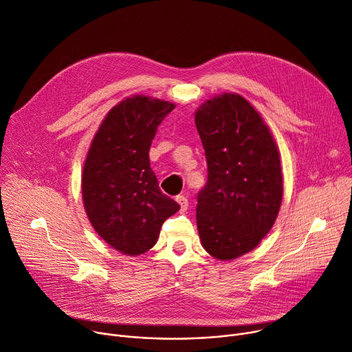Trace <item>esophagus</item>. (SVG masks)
I'll use <instances>...</instances> for the list:
<instances>
[{
    "instance_id": "esophagus-1",
    "label": "esophagus",
    "mask_w": 352,
    "mask_h": 352,
    "mask_svg": "<svg viewBox=\"0 0 352 352\" xmlns=\"http://www.w3.org/2000/svg\"><path fill=\"white\" fill-rule=\"evenodd\" d=\"M176 201L180 204V211H186L187 207H188V201L184 196H177L176 197Z\"/></svg>"
}]
</instances>
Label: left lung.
<instances>
[{
  "label": "left lung",
  "instance_id": "left-lung-1",
  "mask_svg": "<svg viewBox=\"0 0 352 352\" xmlns=\"http://www.w3.org/2000/svg\"><path fill=\"white\" fill-rule=\"evenodd\" d=\"M195 121L208 170L197 195L199 235L211 256L231 261L252 251L275 224L283 196L279 151L239 94L207 100Z\"/></svg>",
  "mask_w": 352,
  "mask_h": 352
}]
</instances>
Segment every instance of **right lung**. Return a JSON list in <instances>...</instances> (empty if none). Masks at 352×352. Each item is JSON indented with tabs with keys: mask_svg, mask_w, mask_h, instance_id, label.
I'll use <instances>...</instances> for the list:
<instances>
[{
	"mask_svg": "<svg viewBox=\"0 0 352 352\" xmlns=\"http://www.w3.org/2000/svg\"><path fill=\"white\" fill-rule=\"evenodd\" d=\"M175 104L132 96L102 120L82 176L87 217L108 245L129 256L149 251L160 227L180 206L160 192L149 148L157 125Z\"/></svg>",
	"mask_w": 352,
	"mask_h": 352,
	"instance_id": "add662e5",
	"label": "right lung"
}]
</instances>
